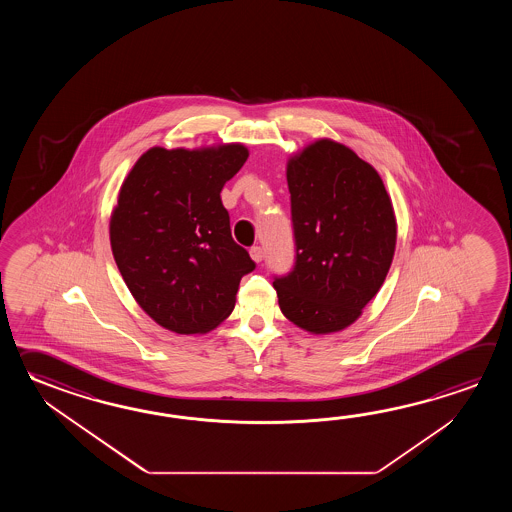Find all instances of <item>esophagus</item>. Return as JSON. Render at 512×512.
Here are the masks:
<instances>
[{"label": "esophagus", "mask_w": 512, "mask_h": 512, "mask_svg": "<svg viewBox=\"0 0 512 512\" xmlns=\"http://www.w3.org/2000/svg\"><path fill=\"white\" fill-rule=\"evenodd\" d=\"M249 254H251L252 260L256 261V263H260L263 260V251H261V247H258V245L251 247Z\"/></svg>", "instance_id": "1"}]
</instances>
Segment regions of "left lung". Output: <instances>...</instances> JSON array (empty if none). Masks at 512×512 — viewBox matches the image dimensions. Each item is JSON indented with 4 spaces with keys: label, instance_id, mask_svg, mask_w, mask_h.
Listing matches in <instances>:
<instances>
[{
    "label": "left lung",
    "instance_id": "8db88e82",
    "mask_svg": "<svg viewBox=\"0 0 512 512\" xmlns=\"http://www.w3.org/2000/svg\"><path fill=\"white\" fill-rule=\"evenodd\" d=\"M296 265L274 289L283 316L313 335L359 320L390 271L397 219L381 175L348 146L316 139L287 159Z\"/></svg>",
    "mask_w": 512,
    "mask_h": 512
}]
</instances>
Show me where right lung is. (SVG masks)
I'll return each mask as SVG.
<instances>
[{
  "label": "right lung",
  "mask_w": 512,
  "mask_h": 512,
  "mask_svg": "<svg viewBox=\"0 0 512 512\" xmlns=\"http://www.w3.org/2000/svg\"><path fill=\"white\" fill-rule=\"evenodd\" d=\"M249 157L241 142L142 153L120 185L109 243L142 311L177 335L229 318L249 252L232 240L221 190Z\"/></svg>",
  "instance_id": "1"
}]
</instances>
